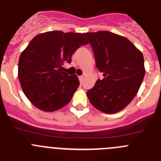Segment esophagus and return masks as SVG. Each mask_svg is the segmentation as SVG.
Here are the masks:
<instances>
[{
  "label": "esophagus",
  "mask_w": 161,
  "mask_h": 161,
  "mask_svg": "<svg viewBox=\"0 0 161 161\" xmlns=\"http://www.w3.org/2000/svg\"><path fill=\"white\" fill-rule=\"evenodd\" d=\"M79 81H80V83L82 84V81H83V76H79Z\"/></svg>",
  "instance_id": "1"
}]
</instances>
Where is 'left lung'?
Instances as JSON below:
<instances>
[{
    "mask_svg": "<svg viewBox=\"0 0 161 161\" xmlns=\"http://www.w3.org/2000/svg\"><path fill=\"white\" fill-rule=\"evenodd\" d=\"M84 35L93 48L96 67L104 77L86 92L90 102L107 114L122 111L136 96L144 79L143 53L127 37L111 32Z\"/></svg>",
    "mask_w": 161,
    "mask_h": 161,
    "instance_id": "1",
    "label": "left lung"
}]
</instances>
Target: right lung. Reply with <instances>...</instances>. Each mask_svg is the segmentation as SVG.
I'll return each mask as SVG.
<instances>
[{
    "instance_id": "1",
    "label": "right lung",
    "mask_w": 161,
    "mask_h": 161,
    "mask_svg": "<svg viewBox=\"0 0 161 161\" xmlns=\"http://www.w3.org/2000/svg\"><path fill=\"white\" fill-rule=\"evenodd\" d=\"M88 42L81 33L54 30L39 34L21 52L18 79L25 95L36 108L46 112L69 103L79 86L76 75L62 71L75 50Z\"/></svg>"
}]
</instances>
